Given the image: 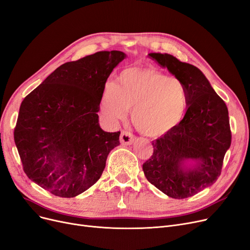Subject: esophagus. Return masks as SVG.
Listing matches in <instances>:
<instances>
[{"mask_svg": "<svg viewBox=\"0 0 250 250\" xmlns=\"http://www.w3.org/2000/svg\"><path fill=\"white\" fill-rule=\"evenodd\" d=\"M135 139H136V137L132 133H129L127 131H123L121 134V138H119L122 145H125V146L131 145L134 142Z\"/></svg>", "mask_w": 250, "mask_h": 250, "instance_id": "esophagus-1", "label": "esophagus"}]
</instances>
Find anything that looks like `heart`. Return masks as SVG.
Returning a JSON list of instances; mask_svg holds the SVG:
<instances>
[{"mask_svg":"<svg viewBox=\"0 0 250 250\" xmlns=\"http://www.w3.org/2000/svg\"><path fill=\"white\" fill-rule=\"evenodd\" d=\"M189 96L185 83L167 77L158 68L126 67L119 72L116 83L107 82L101 97V112L110 123L125 119L129 109L140 133L161 137L176 128L188 109Z\"/></svg>","mask_w":250,"mask_h":250,"instance_id":"heart-1","label":"heart"}]
</instances>
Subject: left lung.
I'll use <instances>...</instances> for the list:
<instances>
[{
  "mask_svg": "<svg viewBox=\"0 0 250 250\" xmlns=\"http://www.w3.org/2000/svg\"><path fill=\"white\" fill-rule=\"evenodd\" d=\"M149 56L185 83L189 103L182 123L167 135L152 141L153 154L143 164L146 179L175 199L193 196L218 180L232 134L229 112L204 74L194 65L169 54ZM198 161L191 170L181 167L185 160Z\"/></svg>",
  "mask_w": 250,
  "mask_h": 250,
  "instance_id": "8db88e82",
  "label": "left lung"
}]
</instances>
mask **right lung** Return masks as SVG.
Instances as JSON below:
<instances>
[{"mask_svg":"<svg viewBox=\"0 0 250 250\" xmlns=\"http://www.w3.org/2000/svg\"><path fill=\"white\" fill-rule=\"evenodd\" d=\"M125 58L101 51L62 64L20 105L14 141L26 176L59 197L70 198L98 181L121 132L99 125L106 81Z\"/></svg>","mask_w":250,"mask_h":250,"instance_id":"1","label":"right lung"}]
</instances>
